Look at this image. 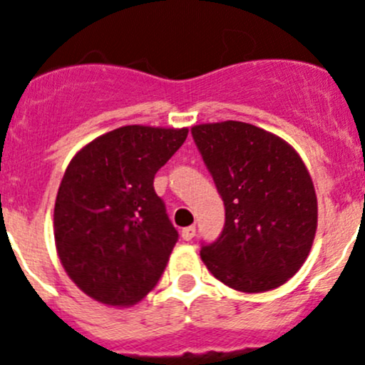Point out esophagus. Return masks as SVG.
<instances>
[{"label":"esophagus","instance_id":"1","mask_svg":"<svg viewBox=\"0 0 365 365\" xmlns=\"http://www.w3.org/2000/svg\"><path fill=\"white\" fill-rule=\"evenodd\" d=\"M195 234H197V228H195L193 225H191V227L182 228V230H181V237H182L184 240H191V239L195 237Z\"/></svg>","mask_w":365,"mask_h":365}]
</instances>
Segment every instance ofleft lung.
<instances>
[{
    "mask_svg": "<svg viewBox=\"0 0 365 365\" xmlns=\"http://www.w3.org/2000/svg\"><path fill=\"white\" fill-rule=\"evenodd\" d=\"M191 133L225 202V228L202 246V262L244 294L284 284L309 257L318 227L317 191L302 158L250 123H205Z\"/></svg>",
    "mask_w": 365,
    "mask_h": 365,
    "instance_id": "left-lung-1",
    "label": "left lung"
}]
</instances>
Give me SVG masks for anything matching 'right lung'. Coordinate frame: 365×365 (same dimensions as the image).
<instances>
[{
    "label": "right lung",
    "instance_id": "1",
    "mask_svg": "<svg viewBox=\"0 0 365 365\" xmlns=\"http://www.w3.org/2000/svg\"><path fill=\"white\" fill-rule=\"evenodd\" d=\"M186 137L187 128L121 126L71 158L56 197V251L96 302L133 306L165 272L178 230L153 181Z\"/></svg>",
    "mask_w": 365,
    "mask_h": 365
}]
</instances>
